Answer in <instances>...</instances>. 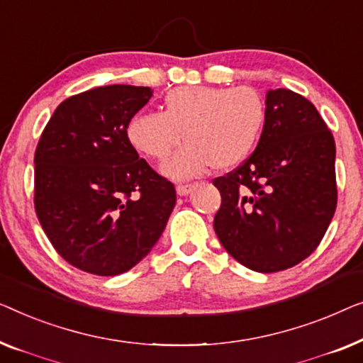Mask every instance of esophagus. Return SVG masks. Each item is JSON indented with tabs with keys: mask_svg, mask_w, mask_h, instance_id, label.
<instances>
[{
	"mask_svg": "<svg viewBox=\"0 0 363 363\" xmlns=\"http://www.w3.org/2000/svg\"><path fill=\"white\" fill-rule=\"evenodd\" d=\"M192 187H194V184H179V186L176 187V191L179 196H187V194L192 191Z\"/></svg>",
	"mask_w": 363,
	"mask_h": 363,
	"instance_id": "34e87169",
	"label": "esophagus"
}]
</instances>
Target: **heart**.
<instances>
[{
  "label": "heart",
  "instance_id": "heart-1",
  "mask_svg": "<svg viewBox=\"0 0 363 363\" xmlns=\"http://www.w3.org/2000/svg\"><path fill=\"white\" fill-rule=\"evenodd\" d=\"M160 111H138L126 125L135 150L162 161L186 140L162 166L172 179H187L216 166L228 169L247 160L262 135L267 106L252 86L192 85L171 90Z\"/></svg>",
  "mask_w": 363,
  "mask_h": 363
}]
</instances>
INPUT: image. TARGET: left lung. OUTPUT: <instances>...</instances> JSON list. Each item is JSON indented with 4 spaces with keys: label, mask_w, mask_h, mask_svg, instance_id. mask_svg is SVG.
I'll return each instance as SVG.
<instances>
[{
    "label": "left lung",
    "mask_w": 363,
    "mask_h": 363,
    "mask_svg": "<svg viewBox=\"0 0 363 363\" xmlns=\"http://www.w3.org/2000/svg\"><path fill=\"white\" fill-rule=\"evenodd\" d=\"M253 155L213 179L222 206L213 228L253 272L294 267L318 248L337 206L335 143L319 111L288 89L268 90Z\"/></svg>",
    "instance_id": "left-lung-1"
}]
</instances>
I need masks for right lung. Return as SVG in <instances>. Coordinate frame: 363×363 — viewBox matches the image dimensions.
<instances>
[{
	"label": "right lung",
	"instance_id": "add662e5",
	"mask_svg": "<svg viewBox=\"0 0 363 363\" xmlns=\"http://www.w3.org/2000/svg\"><path fill=\"white\" fill-rule=\"evenodd\" d=\"M150 86L106 85L64 100L34 155V207L60 257L115 277L141 262L176 206L174 184L140 160L126 125Z\"/></svg>",
	"mask_w": 363,
	"mask_h": 363
}]
</instances>
